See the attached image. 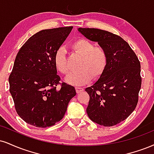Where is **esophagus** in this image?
Here are the masks:
<instances>
[{
	"label": "esophagus",
	"instance_id": "1",
	"mask_svg": "<svg viewBox=\"0 0 154 154\" xmlns=\"http://www.w3.org/2000/svg\"><path fill=\"white\" fill-rule=\"evenodd\" d=\"M75 90H76V92H77V93H79V92H82V91H84V88H79V87H76Z\"/></svg>",
	"mask_w": 154,
	"mask_h": 154
}]
</instances>
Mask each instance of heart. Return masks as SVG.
<instances>
[{"instance_id":"obj_1","label":"heart","mask_w":154,"mask_h":154,"mask_svg":"<svg viewBox=\"0 0 154 154\" xmlns=\"http://www.w3.org/2000/svg\"><path fill=\"white\" fill-rule=\"evenodd\" d=\"M74 52L82 57L79 63V71L72 73L66 78V82L75 86L88 84L92 79H97L104 74L108 64L106 49L85 38H79L71 46ZM54 62L57 70L66 75L70 71L65 49L63 47L56 50Z\"/></svg>"}]
</instances>
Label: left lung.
<instances>
[{
    "instance_id": "obj_1",
    "label": "left lung",
    "mask_w": 154,
    "mask_h": 154,
    "mask_svg": "<svg viewBox=\"0 0 154 154\" xmlns=\"http://www.w3.org/2000/svg\"><path fill=\"white\" fill-rule=\"evenodd\" d=\"M87 38L106 49L108 64L103 75L85 89L90 96L87 113L90 120L105 127L113 126L132 113L141 87L140 64L123 38L98 29L79 28Z\"/></svg>"
}]
</instances>
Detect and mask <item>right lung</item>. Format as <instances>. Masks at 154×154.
Returning <instances> with one entry per match:
<instances>
[{
	"instance_id": "right-lung-1",
	"label": "right lung",
	"mask_w": 154,
	"mask_h": 154,
	"mask_svg": "<svg viewBox=\"0 0 154 154\" xmlns=\"http://www.w3.org/2000/svg\"><path fill=\"white\" fill-rule=\"evenodd\" d=\"M72 26L44 29L33 35L16 55L9 76L11 94L18 116L38 128L52 126L62 119L75 89L60 82L54 62L56 50ZM60 85L59 88L57 86Z\"/></svg>"
}]
</instances>
